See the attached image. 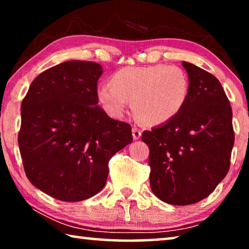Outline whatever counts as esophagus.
Here are the masks:
<instances>
[{
	"mask_svg": "<svg viewBox=\"0 0 249 249\" xmlns=\"http://www.w3.org/2000/svg\"><path fill=\"white\" fill-rule=\"evenodd\" d=\"M132 133H133V138L135 141L140 140L141 136H142V130L140 128H137L136 126H134L133 129H132Z\"/></svg>",
	"mask_w": 249,
	"mask_h": 249,
	"instance_id": "1",
	"label": "esophagus"
}]
</instances>
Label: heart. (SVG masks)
<instances>
[{
  "mask_svg": "<svg viewBox=\"0 0 249 249\" xmlns=\"http://www.w3.org/2000/svg\"><path fill=\"white\" fill-rule=\"evenodd\" d=\"M190 92V81L178 66L125 67L101 84L98 98L113 116L123 114L130 101L133 114L142 123L160 125L179 114Z\"/></svg>",
  "mask_w": 249,
  "mask_h": 249,
  "instance_id": "b5f03b06",
  "label": "heart"
}]
</instances>
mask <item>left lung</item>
Wrapping results in <instances>:
<instances>
[{
    "label": "left lung",
    "mask_w": 249,
    "mask_h": 249,
    "mask_svg": "<svg viewBox=\"0 0 249 249\" xmlns=\"http://www.w3.org/2000/svg\"><path fill=\"white\" fill-rule=\"evenodd\" d=\"M190 92L184 107L167 123L145 130L150 188L163 202L196 203L209 196L230 169L234 146L233 113L220 81L182 61Z\"/></svg>",
    "instance_id": "1"
}]
</instances>
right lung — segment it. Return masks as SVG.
<instances>
[{"label":"right lung","mask_w":249,"mask_h":249,"mask_svg":"<svg viewBox=\"0 0 249 249\" xmlns=\"http://www.w3.org/2000/svg\"><path fill=\"white\" fill-rule=\"evenodd\" d=\"M96 62L70 60L37 75L20 105L18 146L28 180L54 199L78 202L107 183L108 161L132 127L100 107Z\"/></svg>","instance_id":"add662e5"}]
</instances>
